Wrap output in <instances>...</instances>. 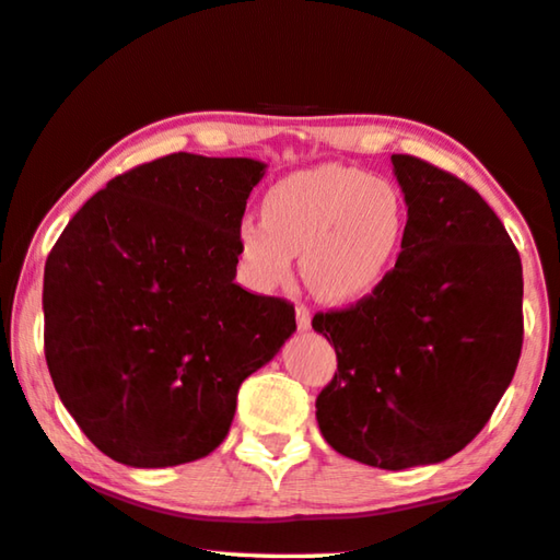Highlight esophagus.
<instances>
[{"mask_svg": "<svg viewBox=\"0 0 560 560\" xmlns=\"http://www.w3.org/2000/svg\"><path fill=\"white\" fill-rule=\"evenodd\" d=\"M296 324L299 328L312 326V312H308L306 304H296Z\"/></svg>", "mask_w": 560, "mask_h": 560, "instance_id": "1", "label": "esophagus"}]
</instances>
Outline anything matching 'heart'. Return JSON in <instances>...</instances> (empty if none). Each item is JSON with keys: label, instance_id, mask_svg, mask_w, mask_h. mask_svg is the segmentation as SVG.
Returning a JSON list of instances; mask_svg holds the SVG:
<instances>
[{"label": "heart", "instance_id": "obj_1", "mask_svg": "<svg viewBox=\"0 0 560 560\" xmlns=\"http://www.w3.org/2000/svg\"><path fill=\"white\" fill-rule=\"evenodd\" d=\"M264 221L246 219L236 234L244 279L259 291L301 273L318 299L349 304L369 296L394 269L408 236V203L396 184L361 168L322 164L271 186Z\"/></svg>", "mask_w": 560, "mask_h": 560}]
</instances>
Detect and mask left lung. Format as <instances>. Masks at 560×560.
Returning <instances> with one entry per match:
<instances>
[{
  "label": "left lung",
  "instance_id": "left-lung-1",
  "mask_svg": "<svg viewBox=\"0 0 560 560\" xmlns=\"http://www.w3.org/2000/svg\"><path fill=\"white\" fill-rule=\"evenodd\" d=\"M408 236L388 277L312 326L336 349L316 398L328 446L401 471L468 446L516 374L523 346L518 248L474 186L394 154Z\"/></svg>",
  "mask_w": 560,
  "mask_h": 560
}]
</instances>
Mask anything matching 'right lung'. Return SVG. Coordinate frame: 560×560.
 Segmentation results:
<instances>
[{
    "instance_id": "add662e5",
    "label": "right lung",
    "mask_w": 560,
    "mask_h": 560,
    "mask_svg": "<svg viewBox=\"0 0 560 560\" xmlns=\"http://www.w3.org/2000/svg\"><path fill=\"white\" fill-rule=\"evenodd\" d=\"M254 159L168 154L96 191L44 266V357L84 436L164 468L226 439L236 394L296 331L294 304L234 281Z\"/></svg>"
}]
</instances>
